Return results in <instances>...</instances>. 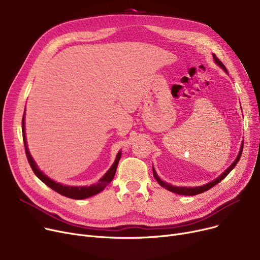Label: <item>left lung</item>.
I'll return each mask as SVG.
<instances>
[{"mask_svg":"<svg viewBox=\"0 0 260 260\" xmlns=\"http://www.w3.org/2000/svg\"><path fill=\"white\" fill-rule=\"evenodd\" d=\"M213 58H214V61H215L218 65H219L225 73H228L226 68H225V66L223 65V63H222L219 59H218V58L215 56V54H213ZM242 148H243V143L241 144L240 151H239V154H238L237 158L235 159V161H234L233 163H232L231 167H229L219 177H218V178H216L215 180H213V181H211V182H209V183H207V184L201 185V186H196V187L174 186V185H172V184H169V183H167V182H165V181H162V180L159 178V177H158V175H157V173H156V171H155L154 168H153V174H154V177H155V179L157 180V182H158L162 187H165V188H167L168 190H170V192H173V193H176V194H179V195H185V196L198 195V194H201V193H203V192H207L208 189L212 188L214 185H216L217 183H219L222 179L225 178V177L228 176V174L235 168V166L237 165V162L239 161V159H240V157H241V154H242Z\"/></svg>","mask_w":260,"mask_h":260,"instance_id":"left-lung-1","label":"left lung"}]
</instances>
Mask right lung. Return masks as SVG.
I'll use <instances>...</instances> for the list:
<instances>
[{
    "instance_id": "add662e5",
    "label": "right lung",
    "mask_w": 260,
    "mask_h": 260,
    "mask_svg": "<svg viewBox=\"0 0 260 260\" xmlns=\"http://www.w3.org/2000/svg\"><path fill=\"white\" fill-rule=\"evenodd\" d=\"M24 117L25 115L23 116V120H22V133H23V141H24V146H25V152H26V156H27V160H28L29 165L34 171V173L36 174V176L38 177V178L44 182L47 186H49L50 188H52L53 190H56L57 193L61 194L62 196H65V197H68V198H72V199H85V198H88V197H91L95 194L100 193L101 190H103L105 188V186L111 183V181L113 180L114 176L116 174V171H117V167H118V163H119V160L121 158V152H119L117 154V157H116V160L114 162V165L112 166V168L109 169L106 174L102 177V178L99 180L98 183L95 184H92V185H89V186H68V185H63L61 183H58L56 181L51 180L50 178H48V177L46 175H44L42 172H41L37 165L36 162L34 161L31 155L29 154V151H28V147H27V142H26V137H25V122H24Z\"/></svg>"
}]
</instances>
